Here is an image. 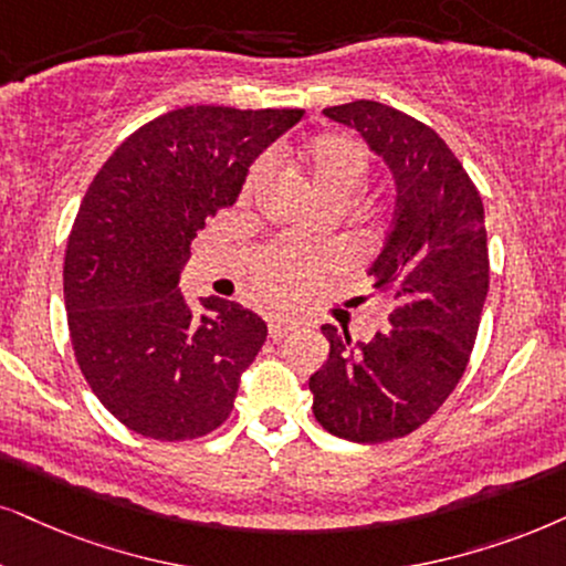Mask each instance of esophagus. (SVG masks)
<instances>
[{"label": "esophagus", "instance_id": "1", "mask_svg": "<svg viewBox=\"0 0 566 566\" xmlns=\"http://www.w3.org/2000/svg\"><path fill=\"white\" fill-rule=\"evenodd\" d=\"M292 328H297L295 318H271L269 321V336H271V339H282V336H287Z\"/></svg>", "mask_w": 566, "mask_h": 566}]
</instances>
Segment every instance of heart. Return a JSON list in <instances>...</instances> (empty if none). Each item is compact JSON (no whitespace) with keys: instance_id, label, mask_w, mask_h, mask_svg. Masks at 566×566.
Returning <instances> with one entry per match:
<instances>
[{"instance_id":"1","label":"heart","mask_w":566,"mask_h":566,"mask_svg":"<svg viewBox=\"0 0 566 566\" xmlns=\"http://www.w3.org/2000/svg\"><path fill=\"white\" fill-rule=\"evenodd\" d=\"M303 167L318 198L353 200L368 180V151L349 135H321L303 151ZM266 159L255 161L245 177V196H253L266 180ZM326 266L321 255H307L297 248H269L253 263V284L271 303H287L305 295L313 279Z\"/></svg>"}]
</instances>
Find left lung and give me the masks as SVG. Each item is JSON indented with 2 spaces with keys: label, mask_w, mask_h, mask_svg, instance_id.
Returning a JSON list of instances; mask_svg holds the SVG:
<instances>
[{
  "label": "left lung",
  "mask_w": 566,
  "mask_h": 566,
  "mask_svg": "<svg viewBox=\"0 0 566 566\" xmlns=\"http://www.w3.org/2000/svg\"><path fill=\"white\" fill-rule=\"evenodd\" d=\"M324 114L395 175V219L368 269L395 307L370 342L321 326L328 357L307 381L313 415L347 441L402 439L452 395L473 353L489 295L483 200L452 148L410 114L366 98Z\"/></svg>",
  "instance_id": "8db88e82"
}]
</instances>
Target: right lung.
I'll use <instances>...</instances> for the list:
<instances>
[{
  "label": "right lung",
  "mask_w": 566,
  "mask_h": 566,
  "mask_svg": "<svg viewBox=\"0 0 566 566\" xmlns=\"http://www.w3.org/2000/svg\"><path fill=\"white\" fill-rule=\"evenodd\" d=\"M303 114L185 106L138 127L93 177L64 250V307L85 381L130 431L188 441L230 418L266 324L221 297L198 316L180 274L206 219Z\"/></svg>",
  "instance_id": "add662e5"
}]
</instances>
